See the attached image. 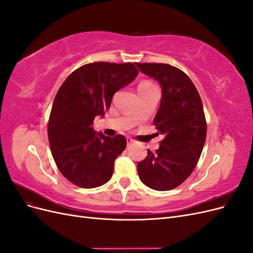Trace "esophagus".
<instances>
[{"instance_id": "34e87169", "label": "esophagus", "mask_w": 253, "mask_h": 253, "mask_svg": "<svg viewBox=\"0 0 253 253\" xmlns=\"http://www.w3.org/2000/svg\"><path fill=\"white\" fill-rule=\"evenodd\" d=\"M134 142H135V140H134L133 138H129V137H127V138H126V144H127V147H129V145L133 144Z\"/></svg>"}]
</instances>
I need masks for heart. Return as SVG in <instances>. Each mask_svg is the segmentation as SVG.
Instances as JSON below:
<instances>
[{"label": "heart", "mask_w": 253, "mask_h": 253, "mask_svg": "<svg viewBox=\"0 0 253 253\" xmlns=\"http://www.w3.org/2000/svg\"><path fill=\"white\" fill-rule=\"evenodd\" d=\"M148 86H153V84L150 82H142L139 84V87H148Z\"/></svg>", "instance_id": "b5f03b06"}]
</instances>
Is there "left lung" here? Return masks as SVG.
<instances>
[{
    "label": "left lung",
    "instance_id": "1",
    "mask_svg": "<svg viewBox=\"0 0 253 253\" xmlns=\"http://www.w3.org/2000/svg\"><path fill=\"white\" fill-rule=\"evenodd\" d=\"M155 79L163 90L154 126L165 136L155 153L137 165L140 180L157 191L178 187L193 172L201 157L207 124L200 94L179 68L165 63H135Z\"/></svg>",
    "mask_w": 253,
    "mask_h": 253
}]
</instances>
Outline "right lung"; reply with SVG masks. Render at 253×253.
<instances>
[{
	"label": "right lung",
	"instance_id": "obj_1",
	"mask_svg": "<svg viewBox=\"0 0 253 253\" xmlns=\"http://www.w3.org/2000/svg\"><path fill=\"white\" fill-rule=\"evenodd\" d=\"M138 75L133 63H88L74 71L55 97L47 126L53 160L74 185L90 189L108 182L114 162L126 147V137L96 133V116H104L114 94Z\"/></svg>",
	"mask_w": 253,
	"mask_h": 253
}]
</instances>
